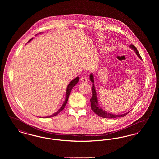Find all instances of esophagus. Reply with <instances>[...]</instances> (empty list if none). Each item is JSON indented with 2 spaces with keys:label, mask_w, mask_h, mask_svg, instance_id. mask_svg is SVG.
Masks as SVG:
<instances>
[{
  "label": "esophagus",
  "mask_w": 159,
  "mask_h": 159,
  "mask_svg": "<svg viewBox=\"0 0 159 159\" xmlns=\"http://www.w3.org/2000/svg\"><path fill=\"white\" fill-rule=\"evenodd\" d=\"M80 82H84V83L87 82H88V79H87V77H84V76L81 77V79H80Z\"/></svg>",
  "instance_id": "obj_1"
}]
</instances>
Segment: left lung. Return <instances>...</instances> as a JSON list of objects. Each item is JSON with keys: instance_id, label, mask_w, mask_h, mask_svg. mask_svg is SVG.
Wrapping results in <instances>:
<instances>
[{"instance_id": "1", "label": "left lung", "mask_w": 159, "mask_h": 159, "mask_svg": "<svg viewBox=\"0 0 159 159\" xmlns=\"http://www.w3.org/2000/svg\"><path fill=\"white\" fill-rule=\"evenodd\" d=\"M132 49H133L136 55L141 59V57L140 55V54L139 53V52L138 51L136 47L134 45H130L129 46ZM90 77V80L91 82H92V96L91 99V108L92 110V111L95 114H97L99 117H103V118H107V119H112V118H116V117H124L127 114L129 113L130 111H129L128 113H126L125 114H113L107 112L105 110H104L99 105L98 102V99H97V92L95 90V84H94V77H93V73H91L89 76Z\"/></svg>"}]
</instances>
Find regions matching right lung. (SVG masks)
Instances as JSON below:
<instances>
[{
    "instance_id": "right-lung-1",
    "label": "right lung",
    "mask_w": 159,
    "mask_h": 159,
    "mask_svg": "<svg viewBox=\"0 0 159 159\" xmlns=\"http://www.w3.org/2000/svg\"><path fill=\"white\" fill-rule=\"evenodd\" d=\"M41 34V33H39V34H36V36H37L38 34ZM33 39V38L32 39H31L28 42H29L30 41H31V40ZM79 77H76L75 79H74L72 81H71L70 82V83L68 84V86H67V90H66V99H65V101H64V103H63V104L62 105V106L56 112V113H53V114H52V115H51V116H47V117H45V118H49V117H53V116H57V114L58 113H60L61 111H62V110H64V107H65V106L66 105V104H67V101H68V97H69V95H70V92H71V91L72 90V88L76 85L77 83H78V82H79Z\"/></svg>"
}]
</instances>
